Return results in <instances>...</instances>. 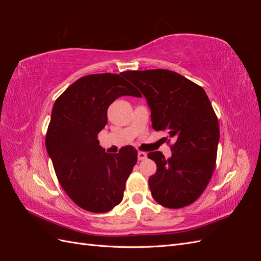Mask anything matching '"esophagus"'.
Masks as SVG:
<instances>
[{
    "mask_svg": "<svg viewBox=\"0 0 261 261\" xmlns=\"http://www.w3.org/2000/svg\"><path fill=\"white\" fill-rule=\"evenodd\" d=\"M146 158H147V153L146 152H144V151H139L138 152V160L139 161L146 159Z\"/></svg>",
    "mask_w": 261,
    "mask_h": 261,
    "instance_id": "34e87169",
    "label": "esophagus"
}]
</instances>
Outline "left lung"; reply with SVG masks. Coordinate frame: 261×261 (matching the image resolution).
Instances as JSON below:
<instances>
[{"label":"left lung","mask_w":261,"mask_h":261,"mask_svg":"<svg viewBox=\"0 0 261 261\" xmlns=\"http://www.w3.org/2000/svg\"><path fill=\"white\" fill-rule=\"evenodd\" d=\"M143 92L154 130H167L175 143L172 156L149 152L156 172L149 177L153 199L178 209L199 198L216 168L219 122L200 86L169 69L127 70L122 74ZM170 141V139H169Z\"/></svg>","instance_id":"1"}]
</instances>
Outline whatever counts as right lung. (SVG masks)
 Instances as JSON below:
<instances>
[{
	"mask_svg": "<svg viewBox=\"0 0 261 261\" xmlns=\"http://www.w3.org/2000/svg\"><path fill=\"white\" fill-rule=\"evenodd\" d=\"M122 74H91L73 83L55 101L45 135L62 188L78 207L94 213L108 212L122 201L137 163L134 147L107 153L98 140L110 105L122 96L141 97Z\"/></svg>",
	"mask_w": 261,
	"mask_h": 261,
	"instance_id": "add662e5",
	"label": "right lung"
}]
</instances>
